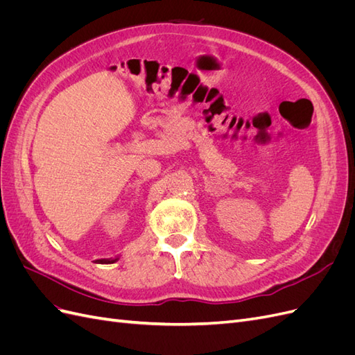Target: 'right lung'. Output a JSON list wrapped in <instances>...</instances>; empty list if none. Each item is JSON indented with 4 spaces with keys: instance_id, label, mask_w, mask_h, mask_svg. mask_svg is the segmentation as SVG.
Instances as JSON below:
<instances>
[{
    "instance_id": "1",
    "label": "right lung",
    "mask_w": 355,
    "mask_h": 355,
    "mask_svg": "<svg viewBox=\"0 0 355 355\" xmlns=\"http://www.w3.org/2000/svg\"><path fill=\"white\" fill-rule=\"evenodd\" d=\"M118 259H120V256L110 257V259H98V261H96V263H115Z\"/></svg>"
}]
</instances>
